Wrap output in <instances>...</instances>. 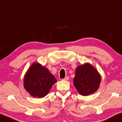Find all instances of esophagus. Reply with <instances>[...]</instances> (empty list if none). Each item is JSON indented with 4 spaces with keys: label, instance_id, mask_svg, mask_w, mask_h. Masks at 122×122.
Masks as SVG:
<instances>
[{
    "label": "esophagus",
    "instance_id": "1",
    "mask_svg": "<svg viewBox=\"0 0 122 122\" xmlns=\"http://www.w3.org/2000/svg\"><path fill=\"white\" fill-rule=\"evenodd\" d=\"M69 80V76H66V77L63 78V80H65V81H68V80Z\"/></svg>",
    "mask_w": 122,
    "mask_h": 122
}]
</instances>
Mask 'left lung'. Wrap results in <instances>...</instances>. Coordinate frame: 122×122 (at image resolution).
I'll return each mask as SVG.
<instances>
[{"instance_id": "8db88e82", "label": "left lung", "mask_w": 122, "mask_h": 122, "mask_svg": "<svg viewBox=\"0 0 122 122\" xmlns=\"http://www.w3.org/2000/svg\"><path fill=\"white\" fill-rule=\"evenodd\" d=\"M100 82V74L89 64L78 66L76 68L74 84L82 95L94 93L98 89Z\"/></svg>"}]
</instances>
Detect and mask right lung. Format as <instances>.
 Instances as JSON below:
<instances>
[{
    "instance_id": "1",
    "label": "right lung",
    "mask_w": 122,
    "mask_h": 122,
    "mask_svg": "<svg viewBox=\"0 0 122 122\" xmlns=\"http://www.w3.org/2000/svg\"><path fill=\"white\" fill-rule=\"evenodd\" d=\"M56 80L46 68L39 64H33L25 76L24 86L34 97L46 96Z\"/></svg>"
}]
</instances>
